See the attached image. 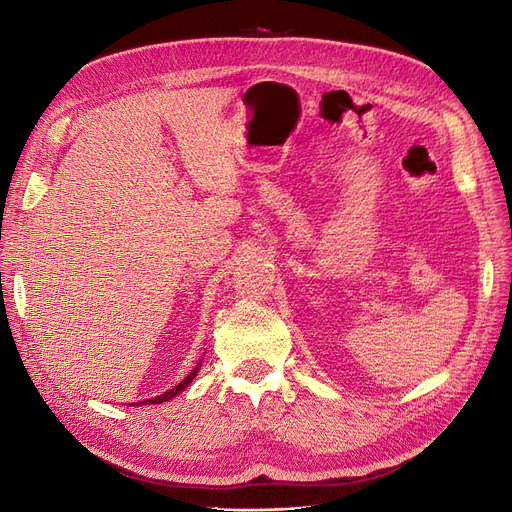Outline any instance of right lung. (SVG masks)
<instances>
[{
    "mask_svg": "<svg viewBox=\"0 0 512 512\" xmlns=\"http://www.w3.org/2000/svg\"><path fill=\"white\" fill-rule=\"evenodd\" d=\"M202 362L204 360H200L198 364H196V369H193L179 385H175L173 389H168V392H164V394H160V396H156V398H148V400H143V402H135L133 406H143V404H162V402H168L170 398H175L177 394H181L183 392V389L193 381V379H196V375H198V371H200V367H202Z\"/></svg>",
    "mask_w": 512,
    "mask_h": 512,
    "instance_id": "1",
    "label": "right lung"
}]
</instances>
